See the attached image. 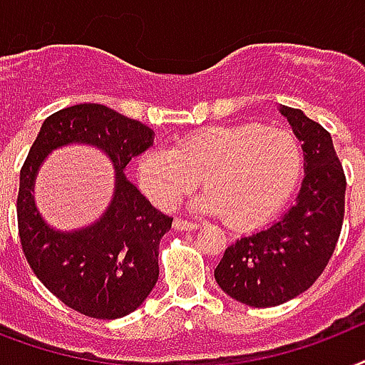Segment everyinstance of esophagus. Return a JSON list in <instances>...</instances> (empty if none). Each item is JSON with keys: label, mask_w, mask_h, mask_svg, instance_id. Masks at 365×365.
Returning a JSON list of instances; mask_svg holds the SVG:
<instances>
[{"label": "esophagus", "mask_w": 365, "mask_h": 365, "mask_svg": "<svg viewBox=\"0 0 365 365\" xmlns=\"http://www.w3.org/2000/svg\"><path fill=\"white\" fill-rule=\"evenodd\" d=\"M174 229H178V231H195V229H199V223L176 217V220H174Z\"/></svg>", "instance_id": "obj_1"}]
</instances>
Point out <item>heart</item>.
Segmentation results:
<instances>
[{
    "label": "heart",
    "instance_id": "b5f03b06",
    "mask_svg": "<svg viewBox=\"0 0 365 365\" xmlns=\"http://www.w3.org/2000/svg\"><path fill=\"white\" fill-rule=\"evenodd\" d=\"M301 168L303 153L292 132L244 123L205 126L174 149H149L138 160V178L163 210L178 206L202 180V210L222 214L229 227L254 229L288 200Z\"/></svg>",
    "mask_w": 365,
    "mask_h": 365
}]
</instances>
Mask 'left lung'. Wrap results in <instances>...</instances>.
<instances>
[{
  "instance_id": "8db88e82",
  "label": "left lung",
  "mask_w": 365,
  "mask_h": 365,
  "mask_svg": "<svg viewBox=\"0 0 365 365\" xmlns=\"http://www.w3.org/2000/svg\"><path fill=\"white\" fill-rule=\"evenodd\" d=\"M280 111L303 142L307 172L297 202L267 229L227 246L214 271L225 294L257 309L282 305L317 282L345 217L346 178L329 132L301 110Z\"/></svg>"
}]
</instances>
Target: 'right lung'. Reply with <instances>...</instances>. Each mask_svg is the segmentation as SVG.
I'll list each match as a JSON object with an SVG mask.
<instances>
[{"instance_id":"right-lung-1","label":"right lung","mask_w":365,"mask_h":365,"mask_svg":"<svg viewBox=\"0 0 365 365\" xmlns=\"http://www.w3.org/2000/svg\"><path fill=\"white\" fill-rule=\"evenodd\" d=\"M71 141L96 145L116 163V197L103 220L76 234L53 232L36 214L31 189L48 150ZM153 143V130L102 104H77L48 115L20 168L19 237L43 286L85 317L113 320L136 311L159 278V244L172 217L151 206L125 176Z\"/></svg>"}]
</instances>
